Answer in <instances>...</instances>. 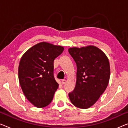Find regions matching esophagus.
<instances>
[{
  "label": "esophagus",
  "mask_w": 128,
  "mask_h": 128,
  "mask_svg": "<svg viewBox=\"0 0 128 128\" xmlns=\"http://www.w3.org/2000/svg\"><path fill=\"white\" fill-rule=\"evenodd\" d=\"M66 79H63V80H62V84H64L66 83Z\"/></svg>",
  "instance_id": "1"
}]
</instances>
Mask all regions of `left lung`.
<instances>
[{
  "instance_id": "left-lung-1",
  "label": "left lung",
  "mask_w": 128,
  "mask_h": 128,
  "mask_svg": "<svg viewBox=\"0 0 128 128\" xmlns=\"http://www.w3.org/2000/svg\"><path fill=\"white\" fill-rule=\"evenodd\" d=\"M68 52L77 66L75 88L69 94L70 100L78 108H88L96 103L108 87L109 61L104 53L94 45L70 48Z\"/></svg>"
}]
</instances>
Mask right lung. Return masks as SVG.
<instances>
[{"label":"right lung","mask_w":128,"mask_h":128,"mask_svg":"<svg viewBox=\"0 0 128 128\" xmlns=\"http://www.w3.org/2000/svg\"><path fill=\"white\" fill-rule=\"evenodd\" d=\"M64 47L41 42L23 54L18 67V78L23 92L37 108L50 104L58 84L53 76V62Z\"/></svg>","instance_id":"obj_1"}]
</instances>
